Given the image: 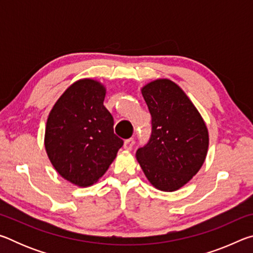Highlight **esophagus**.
<instances>
[{
    "label": "esophagus",
    "instance_id": "1",
    "mask_svg": "<svg viewBox=\"0 0 253 253\" xmlns=\"http://www.w3.org/2000/svg\"><path fill=\"white\" fill-rule=\"evenodd\" d=\"M134 139L132 138H129V139H126L125 142H124V148L127 149V151H131L132 147H134Z\"/></svg>",
    "mask_w": 253,
    "mask_h": 253
}]
</instances>
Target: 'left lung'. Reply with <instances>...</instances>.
Returning <instances> with one entry per match:
<instances>
[{"instance_id": "obj_1", "label": "left lung", "mask_w": 253, "mask_h": 253, "mask_svg": "<svg viewBox=\"0 0 253 253\" xmlns=\"http://www.w3.org/2000/svg\"><path fill=\"white\" fill-rule=\"evenodd\" d=\"M142 95L152 116V135L137 149V162L154 187L177 191L202 168L209 148L208 127L172 80L151 81L142 88Z\"/></svg>"}]
</instances>
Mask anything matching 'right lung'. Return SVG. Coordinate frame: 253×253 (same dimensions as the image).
I'll list each match as a JSON object with an SVG mask.
<instances>
[{
  "label": "right lung",
  "instance_id": "add662e5",
  "mask_svg": "<svg viewBox=\"0 0 253 253\" xmlns=\"http://www.w3.org/2000/svg\"><path fill=\"white\" fill-rule=\"evenodd\" d=\"M105 96L100 81L80 79L60 96L46 121L44 147L51 164L77 186L96 183L124 144L114 134Z\"/></svg>",
  "mask_w": 253,
  "mask_h": 253
}]
</instances>
